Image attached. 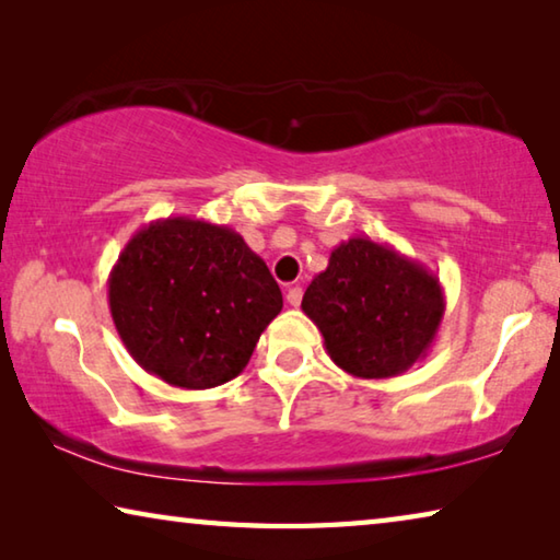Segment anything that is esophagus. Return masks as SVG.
I'll return each instance as SVG.
<instances>
[{
  "label": "esophagus",
  "instance_id": "1",
  "mask_svg": "<svg viewBox=\"0 0 560 560\" xmlns=\"http://www.w3.org/2000/svg\"><path fill=\"white\" fill-rule=\"evenodd\" d=\"M300 302H302V288H290L288 290V305L300 307Z\"/></svg>",
  "mask_w": 560,
  "mask_h": 560
}]
</instances>
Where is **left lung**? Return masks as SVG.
Masks as SVG:
<instances>
[{
  "label": "left lung",
  "mask_w": 560,
  "mask_h": 560,
  "mask_svg": "<svg viewBox=\"0 0 560 560\" xmlns=\"http://www.w3.org/2000/svg\"><path fill=\"white\" fill-rule=\"evenodd\" d=\"M302 312L335 364L357 378H394L425 359L445 317V292L423 262L371 238L341 241L315 275Z\"/></svg>",
  "instance_id": "1"
}]
</instances>
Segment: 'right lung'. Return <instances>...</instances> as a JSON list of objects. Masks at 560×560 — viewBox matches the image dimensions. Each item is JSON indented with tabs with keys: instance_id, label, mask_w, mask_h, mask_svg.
<instances>
[{
	"instance_id": "1",
	"label": "right lung",
	"mask_w": 560,
	"mask_h": 560,
	"mask_svg": "<svg viewBox=\"0 0 560 560\" xmlns=\"http://www.w3.org/2000/svg\"><path fill=\"white\" fill-rule=\"evenodd\" d=\"M107 305L147 374L203 390L241 374L280 315L282 292L241 233L170 215L127 241L107 278Z\"/></svg>"
}]
</instances>
